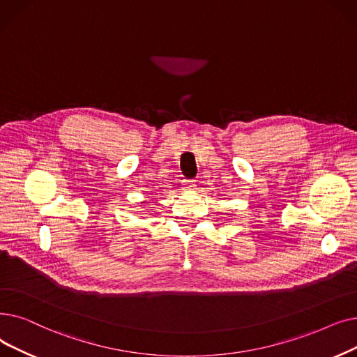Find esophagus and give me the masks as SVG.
Listing matches in <instances>:
<instances>
[{"instance_id":"obj_1","label":"esophagus","mask_w":357,"mask_h":357,"mask_svg":"<svg viewBox=\"0 0 357 357\" xmlns=\"http://www.w3.org/2000/svg\"><path fill=\"white\" fill-rule=\"evenodd\" d=\"M183 185H184V190H193L195 188H196V181L195 180H185L184 183H183Z\"/></svg>"}]
</instances>
